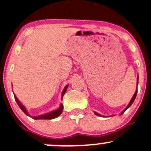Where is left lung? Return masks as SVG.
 <instances>
[{
  "label": "left lung",
  "instance_id": "1",
  "mask_svg": "<svg viewBox=\"0 0 151 151\" xmlns=\"http://www.w3.org/2000/svg\"><path fill=\"white\" fill-rule=\"evenodd\" d=\"M138 78H139V77H137V85H138ZM137 90H136L135 93H134V96H133V97H132V99H131V101H130L129 104H128V106H127V107H126V108H125V109H124V110H123V111H122V113H121V114H121V115H122V114H123L124 113V111H126V110H127V109H128V108H129V107H130V106H131V105L133 104V102H134V99H135L136 96H137ZM95 114H96V115H97V116H102V115H101V114H98V113H97V112H95Z\"/></svg>",
  "mask_w": 151,
  "mask_h": 151
}]
</instances>
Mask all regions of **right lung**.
Masks as SVG:
<instances>
[{
    "mask_svg": "<svg viewBox=\"0 0 151 151\" xmlns=\"http://www.w3.org/2000/svg\"><path fill=\"white\" fill-rule=\"evenodd\" d=\"M68 86H69V85H67L66 87H65L64 89H63V90L62 92V95H61L62 98H63V95H64V93H66V90H67ZM14 98H15V101H17V104L19 105V106L20 109H21L23 111V112H24V114H26L27 115L29 116V114H28L26 108H25L24 106L22 105V104L21 102H20L19 101V99L17 98V96H16L15 95H14ZM62 111H63V105L61 104V105H60V107L58 108L57 110L53 111L50 112V113H48V114H44V115H40V116H36V117H33V118H34L35 119H53L56 118V117H58V116L61 115V114L62 113Z\"/></svg>",
    "mask_w": 151,
    "mask_h": 151,
    "instance_id": "obj_1",
    "label": "right lung"
}]
</instances>
